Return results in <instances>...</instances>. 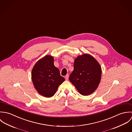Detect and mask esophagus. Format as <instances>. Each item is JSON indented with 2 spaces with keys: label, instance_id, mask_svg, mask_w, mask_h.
<instances>
[{
  "label": "esophagus",
  "instance_id": "34e87169",
  "mask_svg": "<svg viewBox=\"0 0 132 132\" xmlns=\"http://www.w3.org/2000/svg\"><path fill=\"white\" fill-rule=\"evenodd\" d=\"M69 74H67V75L65 76V80H68V79H69Z\"/></svg>",
  "mask_w": 132,
  "mask_h": 132
}]
</instances>
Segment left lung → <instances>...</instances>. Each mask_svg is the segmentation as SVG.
I'll use <instances>...</instances> for the list:
<instances>
[{
	"label": "left lung",
	"mask_w": 132,
	"mask_h": 132,
	"mask_svg": "<svg viewBox=\"0 0 132 132\" xmlns=\"http://www.w3.org/2000/svg\"><path fill=\"white\" fill-rule=\"evenodd\" d=\"M74 70L69 80L83 95L93 94L97 89L102 76V68L92 55L85 53L76 58Z\"/></svg>",
	"instance_id": "left-lung-1"
}]
</instances>
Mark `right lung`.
<instances>
[{"mask_svg": "<svg viewBox=\"0 0 132 132\" xmlns=\"http://www.w3.org/2000/svg\"><path fill=\"white\" fill-rule=\"evenodd\" d=\"M31 78L38 93L46 97L53 96L65 80L54 65V57L50 55L43 57L36 63L31 71Z\"/></svg>", "mask_w": 132, "mask_h": 132, "instance_id": "add662e5", "label": "right lung"}]
</instances>
